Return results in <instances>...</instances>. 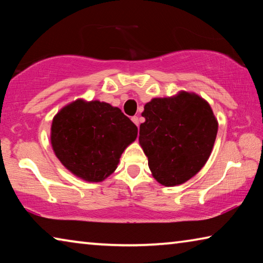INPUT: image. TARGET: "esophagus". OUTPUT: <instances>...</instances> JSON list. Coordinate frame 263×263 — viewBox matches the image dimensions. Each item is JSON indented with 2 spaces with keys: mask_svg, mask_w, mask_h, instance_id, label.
I'll list each match as a JSON object with an SVG mask.
<instances>
[{
  "mask_svg": "<svg viewBox=\"0 0 263 263\" xmlns=\"http://www.w3.org/2000/svg\"><path fill=\"white\" fill-rule=\"evenodd\" d=\"M131 119H132V122L135 123L137 126H139V117H137V116H133Z\"/></svg>",
  "mask_w": 263,
  "mask_h": 263,
  "instance_id": "34e87169",
  "label": "esophagus"
}]
</instances>
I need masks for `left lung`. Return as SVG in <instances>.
Masks as SVG:
<instances>
[{
	"label": "left lung",
	"mask_w": 263,
	"mask_h": 263,
	"mask_svg": "<svg viewBox=\"0 0 263 263\" xmlns=\"http://www.w3.org/2000/svg\"><path fill=\"white\" fill-rule=\"evenodd\" d=\"M139 144L160 184L174 186L195 176L206 163L218 122L210 104L195 92L153 99L141 114Z\"/></svg>",
	"instance_id": "left-lung-1"
}]
</instances>
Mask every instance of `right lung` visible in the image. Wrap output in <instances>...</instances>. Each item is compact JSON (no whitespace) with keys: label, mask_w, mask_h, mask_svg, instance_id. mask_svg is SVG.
<instances>
[{"label":"right lung","mask_w":263,"mask_h":263,"mask_svg":"<svg viewBox=\"0 0 263 263\" xmlns=\"http://www.w3.org/2000/svg\"><path fill=\"white\" fill-rule=\"evenodd\" d=\"M137 135V126L119 108L79 99L54 116L51 144L57 158L75 176L102 182L116 171Z\"/></svg>","instance_id":"right-lung-1"}]
</instances>
